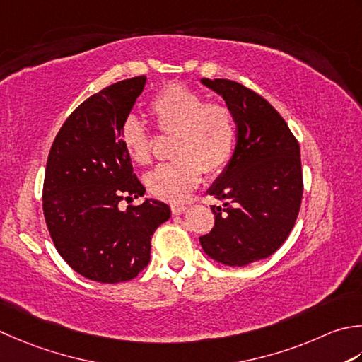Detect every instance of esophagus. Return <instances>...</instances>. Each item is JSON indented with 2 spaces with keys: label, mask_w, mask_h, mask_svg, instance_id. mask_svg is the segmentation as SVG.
<instances>
[{
  "label": "esophagus",
  "mask_w": 362,
  "mask_h": 362,
  "mask_svg": "<svg viewBox=\"0 0 362 362\" xmlns=\"http://www.w3.org/2000/svg\"><path fill=\"white\" fill-rule=\"evenodd\" d=\"M187 210V207H185V204H179V202H174V204H171V211L174 215H182L183 211Z\"/></svg>",
  "instance_id": "obj_1"
}]
</instances>
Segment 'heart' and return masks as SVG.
Masks as SVG:
<instances>
[{"label":"heart","instance_id":"1","mask_svg":"<svg viewBox=\"0 0 362 362\" xmlns=\"http://www.w3.org/2000/svg\"><path fill=\"white\" fill-rule=\"evenodd\" d=\"M157 130L173 134V163L155 168L146 175L148 193L163 201H183L205 174H218L228 165L235 147V117L223 102L205 97L182 84H168L148 102ZM120 143L129 158L139 166L152 161V134L138 117L124 119Z\"/></svg>","mask_w":362,"mask_h":362}]
</instances>
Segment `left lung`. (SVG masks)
<instances>
[{
    "label": "left lung",
    "instance_id": "obj_1",
    "mask_svg": "<svg viewBox=\"0 0 362 362\" xmlns=\"http://www.w3.org/2000/svg\"><path fill=\"white\" fill-rule=\"evenodd\" d=\"M201 81L232 110L237 144L207 191L224 207L211 205L215 226L199 242L219 264L245 267L272 256L293 229L303 197L300 144L257 92L230 80Z\"/></svg>",
    "mask_w": 362,
    "mask_h": 362
}]
</instances>
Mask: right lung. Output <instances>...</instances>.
Returning a JSON list of instances; mask_svg holds the SVG:
<instances>
[{"label": "right lung", "instance_id": "obj_1", "mask_svg": "<svg viewBox=\"0 0 362 362\" xmlns=\"http://www.w3.org/2000/svg\"><path fill=\"white\" fill-rule=\"evenodd\" d=\"M146 86V76L111 84L67 117L49 148L44 215L61 257L90 281L116 284L136 278L151 260L155 229L171 216L165 202L146 199L119 130Z\"/></svg>", "mask_w": 362, "mask_h": 362}]
</instances>
